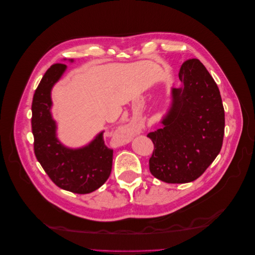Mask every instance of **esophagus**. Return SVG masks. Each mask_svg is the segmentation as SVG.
<instances>
[{"instance_id":"esophagus-1","label":"esophagus","mask_w":255,"mask_h":255,"mask_svg":"<svg viewBox=\"0 0 255 255\" xmlns=\"http://www.w3.org/2000/svg\"><path fill=\"white\" fill-rule=\"evenodd\" d=\"M121 132H122V134H125V135L128 136V137H129L130 135H132V129L128 128H123L121 129Z\"/></svg>"}]
</instances>
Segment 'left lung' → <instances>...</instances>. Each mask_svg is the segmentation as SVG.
Listing matches in <instances>:
<instances>
[{"instance_id": "1", "label": "left lung", "mask_w": 255, "mask_h": 255, "mask_svg": "<svg viewBox=\"0 0 255 255\" xmlns=\"http://www.w3.org/2000/svg\"><path fill=\"white\" fill-rule=\"evenodd\" d=\"M179 79L181 86L171 88L161 128L148 134L154 143L150 171L172 184L197 180L217 157L225 135L220 91L201 61H185Z\"/></svg>"}]
</instances>
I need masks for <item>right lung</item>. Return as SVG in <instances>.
<instances>
[{
    "label": "right lung",
    "mask_w": 255,
    "mask_h": 255,
    "mask_svg": "<svg viewBox=\"0 0 255 255\" xmlns=\"http://www.w3.org/2000/svg\"><path fill=\"white\" fill-rule=\"evenodd\" d=\"M66 60V59H64ZM73 63V59H69ZM67 66L55 64L44 73L34 94L32 130L34 151L50 179L61 189L74 194H89L107 181L113 166V150L104 144L103 130L88 144L69 148L57 138V125L52 116V88Z\"/></svg>",
    "instance_id": "add662e5"
}]
</instances>
